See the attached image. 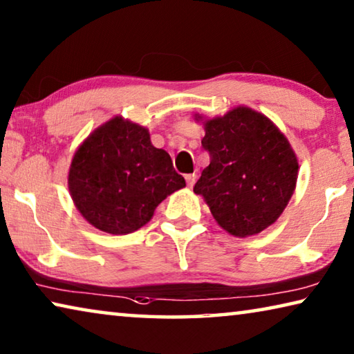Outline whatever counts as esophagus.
Wrapping results in <instances>:
<instances>
[{
	"instance_id": "1",
	"label": "esophagus",
	"mask_w": 354,
	"mask_h": 354,
	"mask_svg": "<svg viewBox=\"0 0 354 354\" xmlns=\"http://www.w3.org/2000/svg\"><path fill=\"white\" fill-rule=\"evenodd\" d=\"M196 174H187V176H185V180H187V183H188V187L192 188L193 185H194V182H196Z\"/></svg>"
}]
</instances>
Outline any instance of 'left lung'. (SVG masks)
Here are the masks:
<instances>
[{
  "instance_id": "1",
  "label": "left lung",
  "mask_w": 354,
  "mask_h": 354,
  "mask_svg": "<svg viewBox=\"0 0 354 354\" xmlns=\"http://www.w3.org/2000/svg\"><path fill=\"white\" fill-rule=\"evenodd\" d=\"M204 129L210 165L193 192L232 236L264 231L295 193L299 165L290 142L268 117L243 106L205 120Z\"/></svg>"
}]
</instances>
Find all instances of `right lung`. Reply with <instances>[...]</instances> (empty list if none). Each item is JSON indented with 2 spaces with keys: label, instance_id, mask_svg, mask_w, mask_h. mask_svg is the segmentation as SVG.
<instances>
[{
  "label": "right lung",
  "instance_id": "add662e5",
  "mask_svg": "<svg viewBox=\"0 0 354 354\" xmlns=\"http://www.w3.org/2000/svg\"><path fill=\"white\" fill-rule=\"evenodd\" d=\"M68 187L84 218L109 234L138 231L161 201L185 187L167 151L150 142L149 129L113 117L74 153Z\"/></svg>",
  "mask_w": 354,
  "mask_h": 354
}]
</instances>
